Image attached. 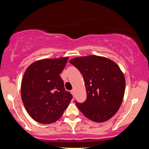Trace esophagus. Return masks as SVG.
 <instances>
[{
	"mask_svg": "<svg viewBox=\"0 0 149 149\" xmlns=\"http://www.w3.org/2000/svg\"><path fill=\"white\" fill-rule=\"evenodd\" d=\"M71 93H72V94L73 95V96H74V94H75V91H74V89H72V90L71 91Z\"/></svg>",
	"mask_w": 149,
	"mask_h": 149,
	"instance_id": "34e87169",
	"label": "esophagus"
}]
</instances>
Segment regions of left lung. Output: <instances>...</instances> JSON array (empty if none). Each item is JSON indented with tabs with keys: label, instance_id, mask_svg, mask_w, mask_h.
Wrapping results in <instances>:
<instances>
[{
	"label": "left lung",
	"instance_id": "1",
	"mask_svg": "<svg viewBox=\"0 0 149 149\" xmlns=\"http://www.w3.org/2000/svg\"><path fill=\"white\" fill-rule=\"evenodd\" d=\"M70 63L84 77L87 99L75 103L83 114L99 123L114 116L122 104L125 88L120 67L112 60L96 55L75 58Z\"/></svg>",
	"mask_w": 149,
	"mask_h": 149
}]
</instances>
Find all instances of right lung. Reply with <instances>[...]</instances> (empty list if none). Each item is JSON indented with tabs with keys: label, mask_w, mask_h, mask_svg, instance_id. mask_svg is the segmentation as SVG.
<instances>
[{
	"label": "right lung",
	"mask_w": 149,
	"mask_h": 149,
	"mask_svg": "<svg viewBox=\"0 0 149 149\" xmlns=\"http://www.w3.org/2000/svg\"><path fill=\"white\" fill-rule=\"evenodd\" d=\"M68 58L37 60L24 73L22 100L27 113L37 122L43 124L55 122L71 101L72 95L65 90L60 76Z\"/></svg>",
	"instance_id": "right-lung-1"
}]
</instances>
